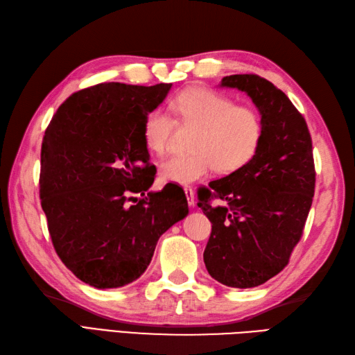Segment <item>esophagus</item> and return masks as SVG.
I'll return each mask as SVG.
<instances>
[{"label": "esophagus", "instance_id": "obj_1", "mask_svg": "<svg viewBox=\"0 0 355 355\" xmlns=\"http://www.w3.org/2000/svg\"><path fill=\"white\" fill-rule=\"evenodd\" d=\"M184 193H186V198H187V204L190 207H193L195 205V192H193V189L186 186L184 187Z\"/></svg>", "mask_w": 355, "mask_h": 355}]
</instances>
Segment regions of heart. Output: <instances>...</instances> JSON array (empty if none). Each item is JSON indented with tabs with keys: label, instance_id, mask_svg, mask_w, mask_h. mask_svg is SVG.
Listing matches in <instances>:
<instances>
[{
	"label": "heart",
	"instance_id": "obj_1",
	"mask_svg": "<svg viewBox=\"0 0 355 355\" xmlns=\"http://www.w3.org/2000/svg\"><path fill=\"white\" fill-rule=\"evenodd\" d=\"M174 111L183 124L199 125L190 154H177L160 165L162 180L192 184L216 168L222 174L237 171L253 157L261 136L259 114L239 106L231 97L208 88H189L174 100ZM177 120L168 109L156 107L145 118L144 139L156 154L166 153Z\"/></svg>",
	"mask_w": 355,
	"mask_h": 355
}]
</instances>
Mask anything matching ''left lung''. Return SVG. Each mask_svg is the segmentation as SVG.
<instances>
[{"instance_id": "left-lung-1", "label": "left lung", "mask_w": 355, "mask_h": 355, "mask_svg": "<svg viewBox=\"0 0 355 355\" xmlns=\"http://www.w3.org/2000/svg\"><path fill=\"white\" fill-rule=\"evenodd\" d=\"M220 87L252 98L262 136L246 165L198 192V207L211 222L204 262L220 284L253 288L288 266L303 235L315 193L312 138L303 115L270 80L231 75ZM213 198L224 205H211Z\"/></svg>"}]
</instances>
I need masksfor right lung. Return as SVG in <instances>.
Listing matches in <instances>:
<instances>
[{"label": "right lung", "mask_w": 355, "mask_h": 355, "mask_svg": "<svg viewBox=\"0 0 355 355\" xmlns=\"http://www.w3.org/2000/svg\"><path fill=\"white\" fill-rule=\"evenodd\" d=\"M171 87L107 83L80 89L44 132L39 184L52 244L64 266L94 288L138 279L160 235L189 214L181 187L148 192L156 168L144 123Z\"/></svg>", "instance_id": "add662e5"}]
</instances>
